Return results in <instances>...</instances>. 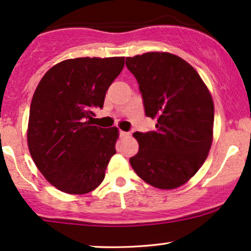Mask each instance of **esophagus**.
<instances>
[{"label":"esophagus","instance_id":"1","mask_svg":"<svg viewBox=\"0 0 251 251\" xmlns=\"http://www.w3.org/2000/svg\"><path fill=\"white\" fill-rule=\"evenodd\" d=\"M131 134H129L128 132H124V131H120V136H123V138H126V136H129Z\"/></svg>","mask_w":251,"mask_h":251}]
</instances>
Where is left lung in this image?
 Segmentation results:
<instances>
[{"label":"left lung","instance_id":"1","mask_svg":"<svg viewBox=\"0 0 251 251\" xmlns=\"http://www.w3.org/2000/svg\"><path fill=\"white\" fill-rule=\"evenodd\" d=\"M139 83L145 113L156 129L135 132L139 144L129 163L149 185L173 190L189 182L207 158L213 141L214 103L201 75L168 52L126 58Z\"/></svg>","mask_w":251,"mask_h":251}]
</instances>
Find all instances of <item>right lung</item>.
<instances>
[{
	"label": "right lung",
	"instance_id": "right-lung-1",
	"mask_svg": "<svg viewBox=\"0 0 251 251\" xmlns=\"http://www.w3.org/2000/svg\"><path fill=\"white\" fill-rule=\"evenodd\" d=\"M124 56L76 58L56 63L37 85L30 106L27 147L43 176L69 195L100 186L116 154L119 129L94 126L107 89L123 71Z\"/></svg>",
	"mask_w": 251,
	"mask_h": 251
}]
</instances>
